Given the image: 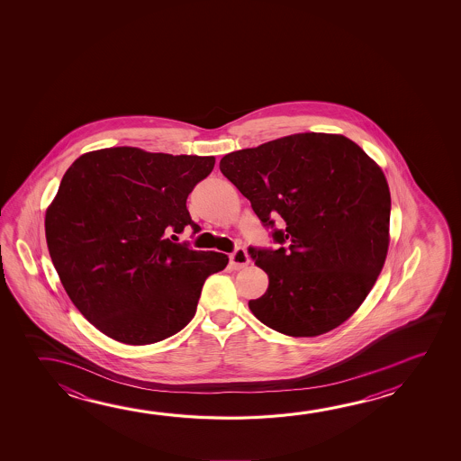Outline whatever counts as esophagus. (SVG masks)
Wrapping results in <instances>:
<instances>
[{
	"mask_svg": "<svg viewBox=\"0 0 461 461\" xmlns=\"http://www.w3.org/2000/svg\"><path fill=\"white\" fill-rule=\"evenodd\" d=\"M230 265H231V268H234V270L246 268V267L249 265V257H248V252L242 249V248H236V249L230 254Z\"/></svg>",
	"mask_w": 461,
	"mask_h": 461,
	"instance_id": "34e87169",
	"label": "esophagus"
}]
</instances>
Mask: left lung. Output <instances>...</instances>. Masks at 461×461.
I'll return each mask as SVG.
<instances>
[{
  "label": "left lung",
  "instance_id": "obj_1",
  "mask_svg": "<svg viewBox=\"0 0 461 461\" xmlns=\"http://www.w3.org/2000/svg\"><path fill=\"white\" fill-rule=\"evenodd\" d=\"M220 172L278 244L249 248L270 281L250 312L294 338L342 325L376 283L389 248L383 170L346 136L297 133L227 154Z\"/></svg>",
  "mask_w": 461,
  "mask_h": 461
}]
</instances>
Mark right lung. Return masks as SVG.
<instances>
[{
    "instance_id": "1",
    "label": "right lung",
    "mask_w": 461,
    "mask_h": 461,
    "mask_svg": "<svg viewBox=\"0 0 461 461\" xmlns=\"http://www.w3.org/2000/svg\"><path fill=\"white\" fill-rule=\"evenodd\" d=\"M213 158L109 148L77 158L46 211V242L70 301L109 338L144 346L194 317L205 279L228 257L174 233L201 228L186 199Z\"/></svg>"
}]
</instances>
